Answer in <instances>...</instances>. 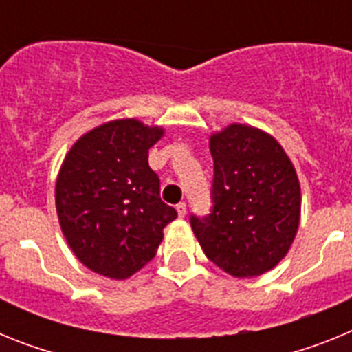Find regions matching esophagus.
I'll use <instances>...</instances> for the list:
<instances>
[{
  "label": "esophagus",
  "mask_w": 352,
  "mask_h": 352,
  "mask_svg": "<svg viewBox=\"0 0 352 352\" xmlns=\"http://www.w3.org/2000/svg\"><path fill=\"white\" fill-rule=\"evenodd\" d=\"M176 210H178L179 217H185V214H186V204L185 203H179L178 206H176Z\"/></svg>",
  "instance_id": "esophagus-1"
}]
</instances>
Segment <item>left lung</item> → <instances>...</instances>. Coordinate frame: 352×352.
<instances>
[{
	"mask_svg": "<svg viewBox=\"0 0 352 352\" xmlns=\"http://www.w3.org/2000/svg\"><path fill=\"white\" fill-rule=\"evenodd\" d=\"M213 157L211 213L190 217L204 254L238 278L275 268L300 226L298 174L278 141L248 125L226 126L210 138Z\"/></svg>",
	"mask_w": 352,
	"mask_h": 352,
	"instance_id": "obj_1",
	"label": "left lung"
}]
</instances>
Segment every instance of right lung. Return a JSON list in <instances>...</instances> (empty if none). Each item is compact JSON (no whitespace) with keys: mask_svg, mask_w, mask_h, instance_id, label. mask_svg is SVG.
Returning a JSON list of instances; mask_svg holds the SVG:
<instances>
[{"mask_svg":"<svg viewBox=\"0 0 352 352\" xmlns=\"http://www.w3.org/2000/svg\"><path fill=\"white\" fill-rule=\"evenodd\" d=\"M164 135L139 120H114L84 133L56 179V211L68 247L91 272L129 278L157 254L178 213L160 199L148 151Z\"/></svg>","mask_w":352,"mask_h":352,"instance_id":"add662e5","label":"right lung"}]
</instances>
